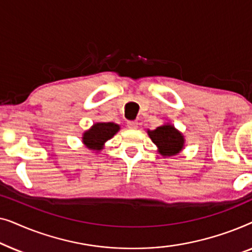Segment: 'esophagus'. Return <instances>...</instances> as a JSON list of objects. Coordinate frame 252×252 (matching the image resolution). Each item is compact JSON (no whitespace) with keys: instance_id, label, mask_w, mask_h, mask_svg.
I'll use <instances>...</instances> for the list:
<instances>
[{"instance_id":"obj_1","label":"esophagus","mask_w":252,"mask_h":252,"mask_svg":"<svg viewBox=\"0 0 252 252\" xmlns=\"http://www.w3.org/2000/svg\"><path fill=\"white\" fill-rule=\"evenodd\" d=\"M127 127H128V128L135 129L139 127V123L135 122V120H129V122H127Z\"/></svg>"}]
</instances>
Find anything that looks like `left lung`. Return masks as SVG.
<instances>
[{"label":"left lung","mask_w":252,"mask_h":252,"mask_svg":"<svg viewBox=\"0 0 252 252\" xmlns=\"http://www.w3.org/2000/svg\"><path fill=\"white\" fill-rule=\"evenodd\" d=\"M148 135L156 144L161 156L171 157L184 149L185 137L171 124H165L154 130H148Z\"/></svg>","instance_id":"1"}]
</instances>
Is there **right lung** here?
<instances>
[{
  "mask_svg": "<svg viewBox=\"0 0 252 252\" xmlns=\"http://www.w3.org/2000/svg\"><path fill=\"white\" fill-rule=\"evenodd\" d=\"M119 129L120 126L115 123H96L84 133L82 142L88 149L99 151Z\"/></svg>",
  "mask_w": 252,
  "mask_h": 252,
  "instance_id": "1",
  "label": "right lung"
}]
</instances>
